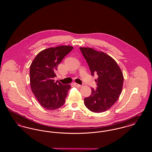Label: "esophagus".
I'll return each instance as SVG.
<instances>
[{
    "instance_id": "esophagus-1",
    "label": "esophagus",
    "mask_w": 152,
    "mask_h": 152,
    "mask_svg": "<svg viewBox=\"0 0 152 152\" xmlns=\"http://www.w3.org/2000/svg\"><path fill=\"white\" fill-rule=\"evenodd\" d=\"M75 85L76 86V87H78V88H81V87L83 86H81V85H80V84H77V83H75Z\"/></svg>"
}]
</instances>
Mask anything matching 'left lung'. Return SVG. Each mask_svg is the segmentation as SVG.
<instances>
[{"instance_id": "left-lung-1", "label": "left lung", "mask_w": 152, "mask_h": 152, "mask_svg": "<svg viewBox=\"0 0 152 152\" xmlns=\"http://www.w3.org/2000/svg\"><path fill=\"white\" fill-rule=\"evenodd\" d=\"M87 61L92 76L98 75L97 88L84 99L86 107L91 112L101 113L111 108L118 100L123 89V72L116 61L108 55L91 48L80 47Z\"/></svg>"}]
</instances>
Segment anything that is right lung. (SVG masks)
<instances>
[{"label": "right lung", "mask_w": 152, "mask_h": 152, "mask_svg": "<svg viewBox=\"0 0 152 152\" xmlns=\"http://www.w3.org/2000/svg\"><path fill=\"white\" fill-rule=\"evenodd\" d=\"M70 45L49 48L40 52L30 65L29 76L32 92L40 104L48 110H55L65 103L71 87L55 82V71L65 56L73 50Z\"/></svg>", "instance_id": "1"}]
</instances>
